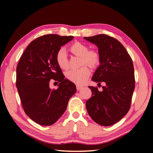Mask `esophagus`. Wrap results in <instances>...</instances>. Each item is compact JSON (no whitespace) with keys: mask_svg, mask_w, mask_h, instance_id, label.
I'll list each match as a JSON object with an SVG mask.
<instances>
[{"mask_svg":"<svg viewBox=\"0 0 153 153\" xmlns=\"http://www.w3.org/2000/svg\"><path fill=\"white\" fill-rule=\"evenodd\" d=\"M82 86H79V85H77L76 86V88H77V90H82Z\"/></svg>","mask_w":153,"mask_h":153,"instance_id":"1","label":"esophagus"}]
</instances>
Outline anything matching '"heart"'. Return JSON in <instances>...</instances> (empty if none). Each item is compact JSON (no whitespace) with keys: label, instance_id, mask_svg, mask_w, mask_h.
Instances as JSON below:
<instances>
[{"label":"heart","instance_id":"obj_1","mask_svg":"<svg viewBox=\"0 0 153 153\" xmlns=\"http://www.w3.org/2000/svg\"><path fill=\"white\" fill-rule=\"evenodd\" d=\"M70 51L75 55L81 56V65L87 64L91 67H97L100 63V55L96 50H89L88 46L84 43L76 42L72 45ZM56 62L62 69L68 68L67 53L63 48H59L55 56ZM90 75L88 67L84 65L78 69H71L67 72L66 76L69 81L76 84H83L86 81Z\"/></svg>","mask_w":153,"mask_h":153}]
</instances>
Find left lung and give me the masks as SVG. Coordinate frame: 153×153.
Masks as SVG:
<instances>
[{
    "label": "left lung",
    "instance_id": "8db88e82",
    "mask_svg": "<svg viewBox=\"0 0 153 153\" xmlns=\"http://www.w3.org/2000/svg\"><path fill=\"white\" fill-rule=\"evenodd\" d=\"M97 45L100 63L92 77L98 84L103 82L102 91L89 86L92 97L86 107L92 120L102 126L121 120L130 108L135 88L133 62L125 47L115 38L105 34L84 37Z\"/></svg>",
    "mask_w": 153,
    "mask_h": 153
}]
</instances>
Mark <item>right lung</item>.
Here are the masks:
<instances>
[{
  "label": "right lung",
  "instance_id": "add662e5",
  "mask_svg": "<svg viewBox=\"0 0 153 153\" xmlns=\"http://www.w3.org/2000/svg\"><path fill=\"white\" fill-rule=\"evenodd\" d=\"M73 38L56 34L40 36L27 46L17 66L16 86L23 108L28 117L40 125L55 123L76 92V85L65 79L55 59L61 46ZM52 79L60 82L57 89L49 87Z\"/></svg>",
  "mask_w": 153,
  "mask_h": 153
}]
</instances>
